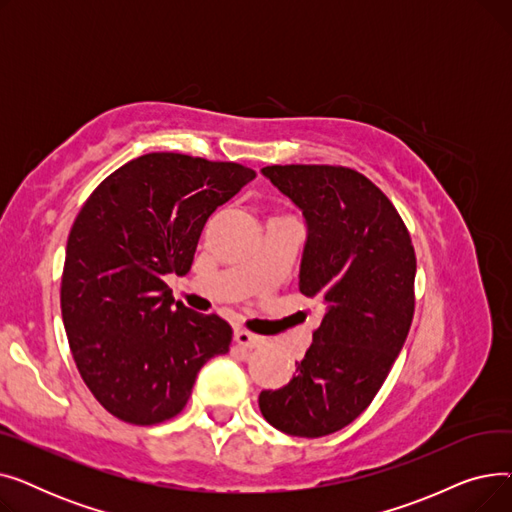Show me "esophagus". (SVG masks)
<instances>
[{"instance_id":"esophagus-1","label":"esophagus","mask_w":512,"mask_h":512,"mask_svg":"<svg viewBox=\"0 0 512 512\" xmlns=\"http://www.w3.org/2000/svg\"><path fill=\"white\" fill-rule=\"evenodd\" d=\"M234 340L240 344V346H245V348H259L263 342H265V338L263 336H257V334H251V332H247V330H234Z\"/></svg>"}]
</instances>
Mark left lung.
Masks as SVG:
<instances>
[{"label": "left lung", "mask_w": 512, "mask_h": 512, "mask_svg": "<svg viewBox=\"0 0 512 512\" xmlns=\"http://www.w3.org/2000/svg\"><path fill=\"white\" fill-rule=\"evenodd\" d=\"M261 174L303 211L299 290L324 317L297 375L259 394L280 432L319 438L353 423L378 394L415 311V249L390 199L342 166H267Z\"/></svg>", "instance_id": "8db88e82"}]
</instances>
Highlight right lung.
Listing matches in <instances>:
<instances>
[{"label": "right lung", "mask_w": 512, "mask_h": 512, "mask_svg": "<svg viewBox=\"0 0 512 512\" xmlns=\"http://www.w3.org/2000/svg\"><path fill=\"white\" fill-rule=\"evenodd\" d=\"M253 178L232 161L147 153L107 176L76 215L62 319L80 378L114 417L172 419L199 369L228 353V321L174 303L164 276L191 270L209 215Z\"/></svg>", "instance_id": "obj_1"}]
</instances>
